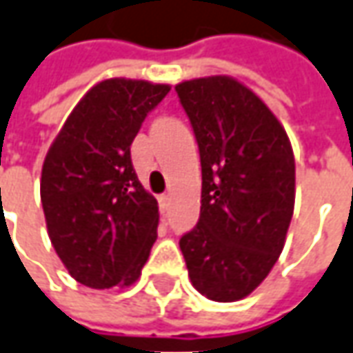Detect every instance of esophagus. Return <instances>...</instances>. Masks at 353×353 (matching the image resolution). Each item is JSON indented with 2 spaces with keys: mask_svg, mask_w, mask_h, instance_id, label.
I'll return each mask as SVG.
<instances>
[{
  "mask_svg": "<svg viewBox=\"0 0 353 353\" xmlns=\"http://www.w3.org/2000/svg\"><path fill=\"white\" fill-rule=\"evenodd\" d=\"M167 208H169V196H159V209H161V213H165L167 211Z\"/></svg>",
  "mask_w": 353,
  "mask_h": 353,
  "instance_id": "obj_1",
  "label": "esophagus"
}]
</instances>
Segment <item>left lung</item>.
<instances>
[{
	"instance_id": "1",
	"label": "left lung",
	"mask_w": 353,
	"mask_h": 353,
	"mask_svg": "<svg viewBox=\"0 0 353 353\" xmlns=\"http://www.w3.org/2000/svg\"><path fill=\"white\" fill-rule=\"evenodd\" d=\"M174 90L201 161L200 219L179 244L194 288L236 302L283 252L294 213L292 145L269 107L230 77L186 80Z\"/></svg>"
}]
</instances>
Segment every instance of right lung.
Instances as JSON below:
<instances>
[{"label":"right lung","mask_w":353,"mask_h":353,"mask_svg":"<svg viewBox=\"0 0 353 353\" xmlns=\"http://www.w3.org/2000/svg\"><path fill=\"white\" fill-rule=\"evenodd\" d=\"M169 90L145 80L99 82L46 155L40 196L48 234L84 286H128L150 257L159 208L136 176L130 145Z\"/></svg>","instance_id":"right-lung-1"}]
</instances>
